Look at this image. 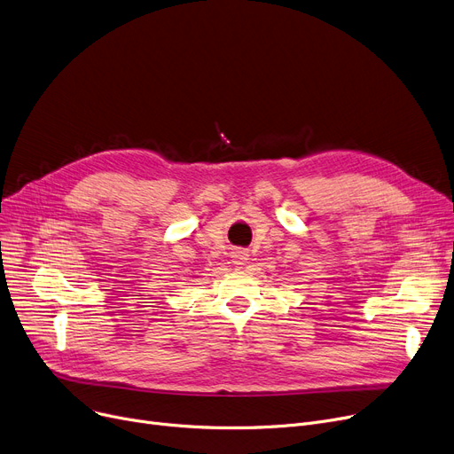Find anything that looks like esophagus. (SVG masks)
<instances>
[{"mask_svg": "<svg viewBox=\"0 0 454 454\" xmlns=\"http://www.w3.org/2000/svg\"><path fill=\"white\" fill-rule=\"evenodd\" d=\"M247 259H248V254H247V252H243V250H239V252H235V254H233V263H235V265H245V263H247Z\"/></svg>", "mask_w": 454, "mask_h": 454, "instance_id": "esophagus-1", "label": "esophagus"}]
</instances>
